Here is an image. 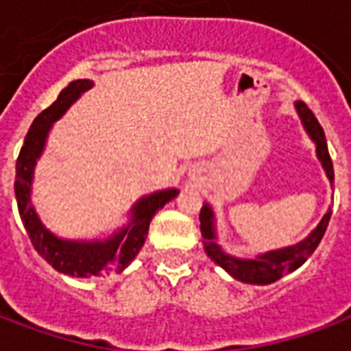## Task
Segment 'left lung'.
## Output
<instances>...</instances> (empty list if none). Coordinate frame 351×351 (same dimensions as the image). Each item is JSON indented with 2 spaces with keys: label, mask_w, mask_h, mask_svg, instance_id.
Segmentation results:
<instances>
[{
  "label": "left lung",
  "mask_w": 351,
  "mask_h": 351,
  "mask_svg": "<svg viewBox=\"0 0 351 351\" xmlns=\"http://www.w3.org/2000/svg\"><path fill=\"white\" fill-rule=\"evenodd\" d=\"M295 110L301 118V123L304 131L308 133V137L312 138V143L316 145V156L322 167H324L325 175L329 178V182H335V171H332V161L327 150V141H325L324 128L319 125L316 120V116L312 114L302 101H295ZM201 220V235H203V246L208 258L213 259L214 263L220 265L221 269L229 272L231 276L239 282L244 284H256V286H265V284H272L280 280L284 274L293 272L295 269H299L306 259L314 254L317 248L319 241L324 239V233L329 220H331V208L327 210L322 221L317 223L316 229H312L308 237H304L301 243L291 244L286 248H278V250L265 252L259 254L252 259L235 258L221 248L218 244V235H216V214H214L213 206L205 203L199 214Z\"/></svg>",
  "instance_id": "left-lung-1"
}]
</instances>
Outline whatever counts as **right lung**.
Masks as SVG:
<instances>
[{
  "mask_svg": "<svg viewBox=\"0 0 351 351\" xmlns=\"http://www.w3.org/2000/svg\"><path fill=\"white\" fill-rule=\"evenodd\" d=\"M92 86L93 82L88 79L73 80L60 92L58 99L35 118L16 160L14 180V195L19 203L20 218L34 248L58 272L75 278H92L99 274L123 271L143 248L154 214L178 195V190L169 188L141 197L130 208V221L107 239L73 241L54 235L50 229L45 228L32 203L35 165L47 146L52 123L58 122L67 112V108Z\"/></svg>",
  "mask_w": 351,
  "mask_h": 351,
  "instance_id": "1",
  "label": "right lung"
}]
</instances>
